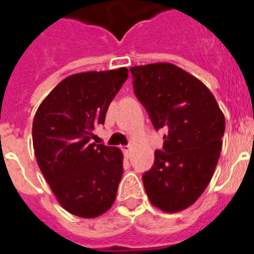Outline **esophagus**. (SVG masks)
Instances as JSON below:
<instances>
[{
  "label": "esophagus",
  "mask_w": 254,
  "mask_h": 254,
  "mask_svg": "<svg viewBox=\"0 0 254 254\" xmlns=\"http://www.w3.org/2000/svg\"><path fill=\"white\" fill-rule=\"evenodd\" d=\"M123 152L125 153V155H129V152H130V146H129V144H127V146H124Z\"/></svg>",
  "instance_id": "1"
}]
</instances>
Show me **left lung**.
Listing matches in <instances>:
<instances>
[{"mask_svg": "<svg viewBox=\"0 0 254 254\" xmlns=\"http://www.w3.org/2000/svg\"><path fill=\"white\" fill-rule=\"evenodd\" d=\"M134 94L153 127L164 129L163 150L142 176L152 203L173 213L193 204L209 185L218 161L225 116L205 85L169 63L130 68Z\"/></svg>", "mask_w": 254, "mask_h": 254, "instance_id": "1", "label": "left lung"}]
</instances>
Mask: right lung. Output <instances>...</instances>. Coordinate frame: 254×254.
<instances>
[{
	"label": "right lung",
	"instance_id": "obj_1",
	"mask_svg": "<svg viewBox=\"0 0 254 254\" xmlns=\"http://www.w3.org/2000/svg\"><path fill=\"white\" fill-rule=\"evenodd\" d=\"M127 78V68L72 74L35 115L32 139L38 167L61 205L74 216H101L116 199L123 153L90 139Z\"/></svg>",
	"mask_w": 254,
	"mask_h": 254
}]
</instances>
